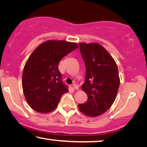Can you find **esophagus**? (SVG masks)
Returning a JSON list of instances; mask_svg holds the SVG:
<instances>
[{
	"label": "esophagus",
	"mask_w": 147,
	"mask_h": 147,
	"mask_svg": "<svg viewBox=\"0 0 147 147\" xmlns=\"http://www.w3.org/2000/svg\"><path fill=\"white\" fill-rule=\"evenodd\" d=\"M73 86L75 90H78V88H79V86H78V85L76 84H73Z\"/></svg>",
	"instance_id": "1"
}]
</instances>
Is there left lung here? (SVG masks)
Segmentation results:
<instances>
[{"instance_id": "1", "label": "left lung", "mask_w": 147, "mask_h": 147, "mask_svg": "<svg viewBox=\"0 0 147 147\" xmlns=\"http://www.w3.org/2000/svg\"><path fill=\"white\" fill-rule=\"evenodd\" d=\"M80 51L86 66V77L81 88L87 101L78 104L84 114L96 117L109 109L114 102L120 80L117 64L108 51L98 43H80Z\"/></svg>"}]
</instances>
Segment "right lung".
Here are the masks:
<instances>
[{
	"instance_id": "obj_1",
	"label": "right lung",
	"mask_w": 147,
	"mask_h": 147,
	"mask_svg": "<svg viewBox=\"0 0 147 147\" xmlns=\"http://www.w3.org/2000/svg\"><path fill=\"white\" fill-rule=\"evenodd\" d=\"M78 47L76 43L48 40L33 51L24 68L22 88L26 101L34 110L51 112L63 94L69 91L61 80L58 65L61 59Z\"/></svg>"
}]
</instances>
